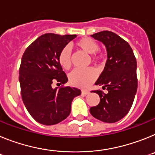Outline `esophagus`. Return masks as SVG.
Listing matches in <instances>:
<instances>
[{"label":"esophagus","mask_w":155,"mask_h":155,"mask_svg":"<svg viewBox=\"0 0 155 155\" xmlns=\"http://www.w3.org/2000/svg\"><path fill=\"white\" fill-rule=\"evenodd\" d=\"M90 94V91H87V90H83L82 91V94H84V95H87V94Z\"/></svg>","instance_id":"esophagus-1"}]
</instances>
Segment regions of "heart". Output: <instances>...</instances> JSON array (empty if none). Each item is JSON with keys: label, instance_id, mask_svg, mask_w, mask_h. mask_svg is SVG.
I'll return each instance as SVG.
<instances>
[{"label": "heart", "instance_id": "1", "mask_svg": "<svg viewBox=\"0 0 155 155\" xmlns=\"http://www.w3.org/2000/svg\"><path fill=\"white\" fill-rule=\"evenodd\" d=\"M76 45L86 53L92 54L99 50V45L94 40L91 38L80 39ZM103 58L102 54H95L93 56L94 61H99ZM59 64L64 69H69L71 67V49L69 47H64L61 51L58 56ZM97 78V72L94 68L87 69H75L70 74V83L73 86L79 87H87Z\"/></svg>", "mask_w": 155, "mask_h": 155}]
</instances>
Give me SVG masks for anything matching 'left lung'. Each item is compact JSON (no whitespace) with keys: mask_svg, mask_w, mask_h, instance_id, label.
<instances>
[{"mask_svg":"<svg viewBox=\"0 0 155 155\" xmlns=\"http://www.w3.org/2000/svg\"><path fill=\"white\" fill-rule=\"evenodd\" d=\"M91 37L103 43L107 50L105 67L95 84L107 92L94 91L100 97V103L90 111L98 120L113 123L126 116L134 103L137 90V60L130 44L116 33L102 31Z\"/></svg>","mask_w":155,"mask_h":155,"instance_id":"left-lung-1","label":"left lung"}]
</instances>
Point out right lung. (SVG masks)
Listing matches in <instances>:
<instances>
[{
  "mask_svg": "<svg viewBox=\"0 0 155 155\" xmlns=\"http://www.w3.org/2000/svg\"><path fill=\"white\" fill-rule=\"evenodd\" d=\"M77 35L45 33L26 48L21 58L19 83L22 101L30 115L46 126L58 124L69 115L74 97L81 94L75 87L52 88L68 78L59 64L61 50Z\"/></svg>",
  "mask_w": 155,
  "mask_h": 155,
  "instance_id": "add662e5",
  "label": "right lung"
}]
</instances>
